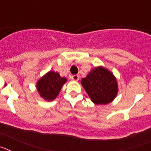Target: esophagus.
Wrapping results in <instances>:
<instances>
[{
	"mask_svg": "<svg viewBox=\"0 0 151 151\" xmlns=\"http://www.w3.org/2000/svg\"><path fill=\"white\" fill-rule=\"evenodd\" d=\"M71 79L74 80V81H78L79 79V76H78V75H73L71 76Z\"/></svg>",
	"mask_w": 151,
	"mask_h": 151,
	"instance_id": "34e87169",
	"label": "esophagus"
}]
</instances>
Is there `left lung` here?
Returning <instances> with one entry per match:
<instances>
[{
  "mask_svg": "<svg viewBox=\"0 0 151 151\" xmlns=\"http://www.w3.org/2000/svg\"><path fill=\"white\" fill-rule=\"evenodd\" d=\"M81 84L91 100L95 104L112 102L118 92L116 78L108 69L99 66L92 69Z\"/></svg>",
  "mask_w": 151,
  "mask_h": 151,
  "instance_id": "8db88e82",
  "label": "left lung"
}]
</instances>
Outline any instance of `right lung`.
<instances>
[{"label": "right lung", "mask_w": 151, "mask_h": 151, "mask_svg": "<svg viewBox=\"0 0 151 151\" xmlns=\"http://www.w3.org/2000/svg\"><path fill=\"white\" fill-rule=\"evenodd\" d=\"M66 78L60 76L58 73L50 71L37 82V90L45 100L51 101L56 98Z\"/></svg>", "instance_id": "1"}]
</instances>
